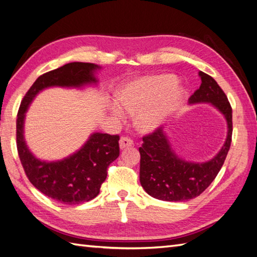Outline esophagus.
Listing matches in <instances>:
<instances>
[{
    "instance_id": "1",
    "label": "esophagus",
    "mask_w": 257,
    "mask_h": 257,
    "mask_svg": "<svg viewBox=\"0 0 257 257\" xmlns=\"http://www.w3.org/2000/svg\"><path fill=\"white\" fill-rule=\"evenodd\" d=\"M134 145V141L127 137H122L119 140V148L120 150H123L126 148H130V146Z\"/></svg>"
}]
</instances>
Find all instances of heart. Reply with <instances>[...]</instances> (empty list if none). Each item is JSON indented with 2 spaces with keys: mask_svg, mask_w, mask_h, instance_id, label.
I'll list each match as a JSON object with an SVG mask.
<instances>
[{
  "mask_svg": "<svg viewBox=\"0 0 257 257\" xmlns=\"http://www.w3.org/2000/svg\"><path fill=\"white\" fill-rule=\"evenodd\" d=\"M184 96V88L172 75H149L123 85L109 111L120 120L124 113L135 115L136 127L143 133L159 128Z\"/></svg>",
  "mask_w": 257,
  "mask_h": 257,
  "instance_id": "b5f03b06",
  "label": "heart"
}]
</instances>
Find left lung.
<instances>
[{
    "label": "left lung",
    "mask_w": 257,
    "mask_h": 257,
    "mask_svg": "<svg viewBox=\"0 0 257 257\" xmlns=\"http://www.w3.org/2000/svg\"><path fill=\"white\" fill-rule=\"evenodd\" d=\"M201 85L188 104L210 103L221 113L227 123V135L223 146L216 155L203 163L185 160L172 148L163 127L143 138L139 152L140 182L150 196L164 201H187L199 196L217 175L229 151L232 135L231 106L222 88L215 79L199 71Z\"/></svg>",
    "instance_id": "1"
}]
</instances>
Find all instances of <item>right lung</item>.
<instances>
[{"mask_svg":"<svg viewBox=\"0 0 257 257\" xmlns=\"http://www.w3.org/2000/svg\"><path fill=\"white\" fill-rule=\"evenodd\" d=\"M94 63L71 62L41 75L28 90L17 115V150L27 177L41 193L64 204H79L97 197L106 179L107 167L119 156V137L93 133L82 148L60 160L47 161L36 157L25 139L26 113L32 101L50 87L77 88L97 86Z\"/></svg>","mask_w":257,"mask_h":257,"instance_id":"1","label":"right lung"}]
</instances>
